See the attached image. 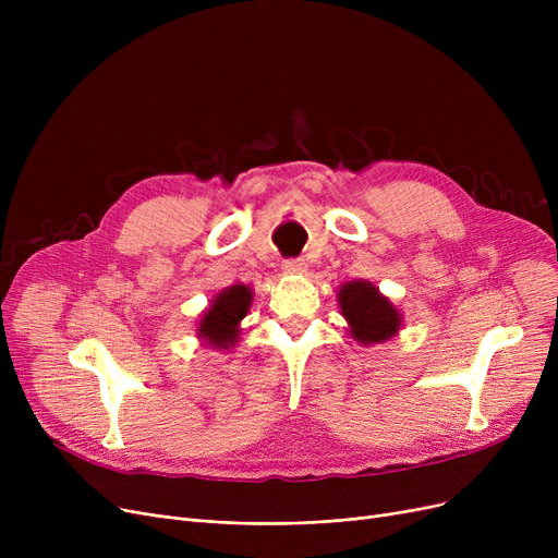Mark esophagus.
I'll list each match as a JSON object with an SVG mask.
<instances>
[{"label": "esophagus", "mask_w": 558, "mask_h": 558, "mask_svg": "<svg viewBox=\"0 0 558 558\" xmlns=\"http://www.w3.org/2000/svg\"><path fill=\"white\" fill-rule=\"evenodd\" d=\"M282 271L284 274H303L305 271V262L303 259H294V257L284 259L282 262Z\"/></svg>", "instance_id": "esophagus-1"}]
</instances>
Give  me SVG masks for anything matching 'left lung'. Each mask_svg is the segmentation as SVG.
<instances>
[{
    "label": "left lung",
    "mask_w": 558,
    "mask_h": 558,
    "mask_svg": "<svg viewBox=\"0 0 558 558\" xmlns=\"http://www.w3.org/2000/svg\"><path fill=\"white\" fill-rule=\"evenodd\" d=\"M339 307L348 320L350 337L364 345L383 343L398 335L402 314L366 280H353L339 287Z\"/></svg>",
    "instance_id": "obj_1"
}]
</instances>
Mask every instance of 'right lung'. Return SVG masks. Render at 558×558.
<instances>
[{
  "label": "right lung",
  "mask_w": 558,
  "mask_h": 558,
  "mask_svg": "<svg viewBox=\"0 0 558 558\" xmlns=\"http://www.w3.org/2000/svg\"><path fill=\"white\" fill-rule=\"evenodd\" d=\"M253 291L246 284H232L213 299V305L203 312L196 335L210 348H232L240 337V324L248 314Z\"/></svg>",
  "instance_id": "add662e5"
}]
</instances>
